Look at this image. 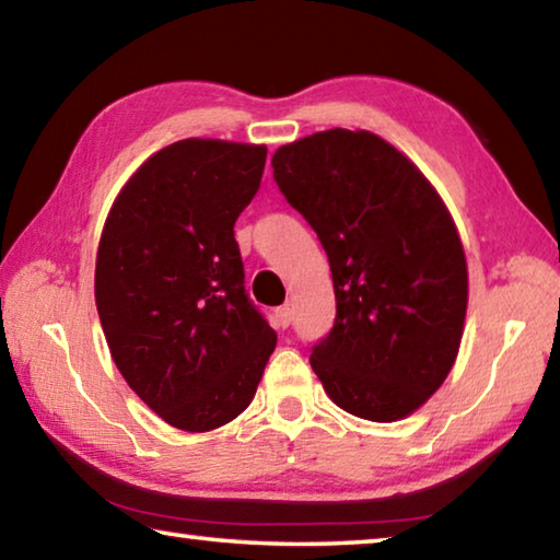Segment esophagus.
I'll return each mask as SVG.
<instances>
[{
    "mask_svg": "<svg viewBox=\"0 0 560 560\" xmlns=\"http://www.w3.org/2000/svg\"><path fill=\"white\" fill-rule=\"evenodd\" d=\"M277 326L279 328H289L291 326V308L289 306H281V308H277Z\"/></svg>",
    "mask_w": 560,
    "mask_h": 560,
    "instance_id": "1",
    "label": "esophagus"
}]
</instances>
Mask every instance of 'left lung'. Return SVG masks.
<instances>
[{
	"label": "left lung",
	"mask_w": 560,
	"mask_h": 560,
	"mask_svg": "<svg viewBox=\"0 0 560 560\" xmlns=\"http://www.w3.org/2000/svg\"><path fill=\"white\" fill-rule=\"evenodd\" d=\"M271 165L334 273L336 324L311 368L340 410L402 420L447 381L467 318V257L447 205L371 130L314 132L281 145Z\"/></svg>",
	"instance_id": "left-lung-1"
}]
</instances>
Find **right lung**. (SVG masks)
I'll return each instance as SVG.
<instances>
[{
	"label": "right lung",
	"mask_w": 560,
	"mask_h": 560,
	"mask_svg": "<svg viewBox=\"0 0 560 560\" xmlns=\"http://www.w3.org/2000/svg\"><path fill=\"white\" fill-rule=\"evenodd\" d=\"M267 145L187 138L120 187L96 254V308L130 390L167 424L210 432L254 400L277 334L244 293L234 222Z\"/></svg>",
	"instance_id": "add662e5"
}]
</instances>
